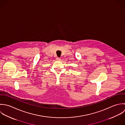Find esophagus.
<instances>
[{"label":"esophagus","instance_id":"esophagus-1","mask_svg":"<svg viewBox=\"0 0 125 125\" xmlns=\"http://www.w3.org/2000/svg\"><path fill=\"white\" fill-rule=\"evenodd\" d=\"M56 60H57V61H59V60H60V58H59V57H56Z\"/></svg>","mask_w":125,"mask_h":125}]
</instances>
